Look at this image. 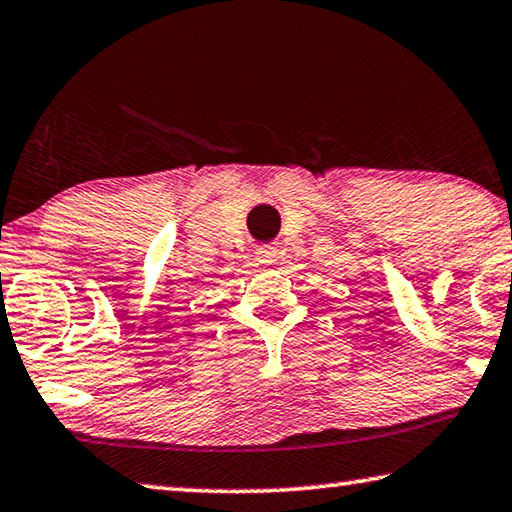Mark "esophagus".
<instances>
[{
	"instance_id": "esophagus-1",
	"label": "esophagus",
	"mask_w": 512,
	"mask_h": 512,
	"mask_svg": "<svg viewBox=\"0 0 512 512\" xmlns=\"http://www.w3.org/2000/svg\"><path fill=\"white\" fill-rule=\"evenodd\" d=\"M255 255H257V262L262 264V266H268V264L275 262V248H271V246L257 248Z\"/></svg>"
}]
</instances>
